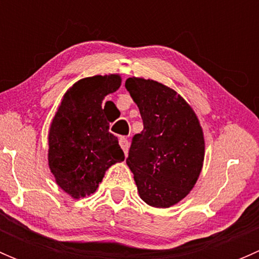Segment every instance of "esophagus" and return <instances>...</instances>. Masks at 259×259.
<instances>
[{"label":"esophagus","instance_id":"esophagus-1","mask_svg":"<svg viewBox=\"0 0 259 259\" xmlns=\"http://www.w3.org/2000/svg\"><path fill=\"white\" fill-rule=\"evenodd\" d=\"M119 144H120V146H121L122 150H124L125 155H127V153H129V146H130L129 140H127L126 138L121 137V138H120V139H119Z\"/></svg>","mask_w":259,"mask_h":259}]
</instances>
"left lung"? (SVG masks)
Returning a JSON list of instances; mask_svg holds the SVG:
<instances>
[{
  "label": "left lung",
  "mask_w": 259,
  "mask_h": 259,
  "mask_svg": "<svg viewBox=\"0 0 259 259\" xmlns=\"http://www.w3.org/2000/svg\"><path fill=\"white\" fill-rule=\"evenodd\" d=\"M144 129L133 138L126 164L146 204L168 208L192 190L204 160V138L194 111L168 86L129 77Z\"/></svg>",
  "instance_id": "1"
}]
</instances>
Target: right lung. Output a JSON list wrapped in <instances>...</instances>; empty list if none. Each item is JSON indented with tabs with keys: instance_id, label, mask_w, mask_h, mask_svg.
Returning a JSON list of instances; mask_svg holds the SVG:
<instances>
[{
	"instance_id": "1",
	"label": "right lung",
	"mask_w": 259,
	"mask_h": 259,
	"mask_svg": "<svg viewBox=\"0 0 259 259\" xmlns=\"http://www.w3.org/2000/svg\"><path fill=\"white\" fill-rule=\"evenodd\" d=\"M120 83L119 75L77 81L64 95L52 120L49 165L59 187L72 198L95 192L106 169L125 159L101 108L104 98Z\"/></svg>"
}]
</instances>
